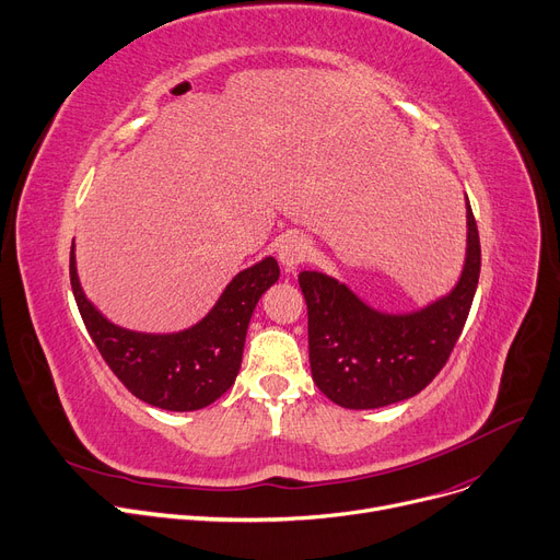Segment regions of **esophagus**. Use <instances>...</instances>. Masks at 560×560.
I'll list each match as a JSON object with an SVG mask.
<instances>
[{
	"label": "esophagus",
	"mask_w": 560,
	"mask_h": 560,
	"mask_svg": "<svg viewBox=\"0 0 560 560\" xmlns=\"http://www.w3.org/2000/svg\"><path fill=\"white\" fill-rule=\"evenodd\" d=\"M313 247L311 243L300 236V234H292V236H285L279 245V260L285 272H294L296 268H300L304 260H308Z\"/></svg>",
	"instance_id": "1"
}]
</instances>
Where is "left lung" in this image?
<instances>
[{
	"instance_id": "8db88e82",
	"label": "left lung",
	"mask_w": 560,
	"mask_h": 560,
	"mask_svg": "<svg viewBox=\"0 0 560 560\" xmlns=\"http://www.w3.org/2000/svg\"><path fill=\"white\" fill-rule=\"evenodd\" d=\"M466 228V260L457 285L415 313H383L324 272L300 275L308 306L313 381L332 402L376 409L412 398L448 362L472 306L481 266L468 198Z\"/></svg>"
}]
</instances>
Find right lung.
<instances>
[{
  "mask_svg": "<svg viewBox=\"0 0 560 560\" xmlns=\"http://www.w3.org/2000/svg\"><path fill=\"white\" fill-rule=\"evenodd\" d=\"M69 279L90 338L115 376L148 405L194 412L234 385L252 313L260 294L277 283L279 266L266 256L238 272L198 324L177 332H139L112 324L81 288L73 243Z\"/></svg>",
  "mask_w": 560,
  "mask_h": 560,
  "instance_id": "obj_1",
  "label": "right lung"
}]
</instances>
